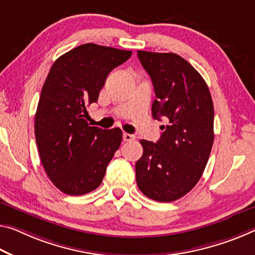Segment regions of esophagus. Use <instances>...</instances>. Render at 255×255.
Segmentation results:
<instances>
[{
    "instance_id": "obj_1",
    "label": "esophagus",
    "mask_w": 255,
    "mask_h": 255,
    "mask_svg": "<svg viewBox=\"0 0 255 255\" xmlns=\"http://www.w3.org/2000/svg\"><path fill=\"white\" fill-rule=\"evenodd\" d=\"M134 138H135V136H134V135L128 134V132H124V135H123V139H124V142H130V140H132Z\"/></svg>"
}]
</instances>
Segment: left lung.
Returning <instances> with one entry per match:
<instances>
[{
    "instance_id": "8db88e82",
    "label": "left lung",
    "mask_w": 255,
    "mask_h": 255,
    "mask_svg": "<svg viewBox=\"0 0 255 255\" xmlns=\"http://www.w3.org/2000/svg\"><path fill=\"white\" fill-rule=\"evenodd\" d=\"M152 79L154 119L163 118L156 143L140 139L136 181L145 196L172 202L197 184L211 153L215 110L205 80L192 64L175 53L137 51Z\"/></svg>"
}]
</instances>
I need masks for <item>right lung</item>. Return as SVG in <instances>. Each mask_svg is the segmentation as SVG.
I'll return each mask as SVG.
<instances>
[{
  "mask_svg": "<svg viewBox=\"0 0 255 255\" xmlns=\"http://www.w3.org/2000/svg\"><path fill=\"white\" fill-rule=\"evenodd\" d=\"M130 56L131 51L87 43L56 59L48 72L35 115V137L46 175L68 195L98 188L120 146V128L91 127L85 118L108 75Z\"/></svg>",
  "mask_w": 255,
  "mask_h": 255,
  "instance_id": "1",
  "label": "right lung"
}]
</instances>
